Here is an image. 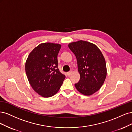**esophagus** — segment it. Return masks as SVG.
Listing matches in <instances>:
<instances>
[{"mask_svg":"<svg viewBox=\"0 0 132 132\" xmlns=\"http://www.w3.org/2000/svg\"><path fill=\"white\" fill-rule=\"evenodd\" d=\"M72 71H70V72H67V75L68 76H71V75H72Z\"/></svg>","mask_w":132,"mask_h":132,"instance_id":"obj_1","label":"esophagus"}]
</instances>
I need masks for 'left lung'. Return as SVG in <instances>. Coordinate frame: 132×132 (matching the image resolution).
Listing matches in <instances>:
<instances>
[{
	"instance_id": "left-lung-1",
	"label": "left lung",
	"mask_w": 132,
	"mask_h": 132,
	"mask_svg": "<svg viewBox=\"0 0 132 132\" xmlns=\"http://www.w3.org/2000/svg\"><path fill=\"white\" fill-rule=\"evenodd\" d=\"M69 48L77 59L79 81L75 84L77 90L84 95L98 91L107 75L105 58L94 44L84 40L72 42Z\"/></svg>"
}]
</instances>
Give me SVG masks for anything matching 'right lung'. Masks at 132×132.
I'll list each match as a JSON object with an SVG mask.
<instances>
[{"label": "right lung", "mask_w": 132, "mask_h": 132, "mask_svg": "<svg viewBox=\"0 0 132 132\" xmlns=\"http://www.w3.org/2000/svg\"><path fill=\"white\" fill-rule=\"evenodd\" d=\"M61 45L41 43L29 53L25 64L28 80L33 89L44 97L56 94L65 76L58 69L57 55Z\"/></svg>", "instance_id": "add662e5"}]
</instances>
